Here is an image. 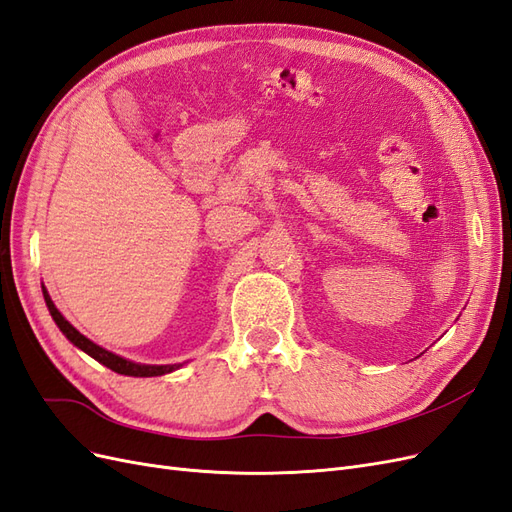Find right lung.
<instances>
[{
	"label": "right lung",
	"instance_id": "right-lung-1",
	"mask_svg": "<svg viewBox=\"0 0 512 512\" xmlns=\"http://www.w3.org/2000/svg\"><path fill=\"white\" fill-rule=\"evenodd\" d=\"M42 292H44L46 307H49V312H51L55 324L59 327V331L64 333L76 348H81V350L87 352L89 356H94V359H96L98 363L106 365L108 369H113V371H117V374H123V376H136V378L162 376V374H168V371L177 369V365H141V363H132V361H128V359H121V356H117V354H113V352L104 350L102 346L94 344V342H91V339H87L85 335H81L64 316L59 314V309H57L55 303L51 301L49 292H46L44 286H42Z\"/></svg>",
	"mask_w": 512,
	"mask_h": 512
}]
</instances>
